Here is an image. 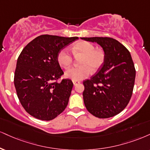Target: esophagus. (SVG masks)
<instances>
[{
  "label": "esophagus",
  "mask_w": 150,
  "mask_h": 150,
  "mask_svg": "<svg viewBox=\"0 0 150 150\" xmlns=\"http://www.w3.org/2000/svg\"><path fill=\"white\" fill-rule=\"evenodd\" d=\"M73 84H74V85H77V84H79V83H80V82H79V81H73Z\"/></svg>",
  "instance_id": "obj_1"
}]
</instances>
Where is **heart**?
Returning <instances> with one entry per match:
<instances>
[{"label": "heart", "mask_w": 150, "mask_h": 150, "mask_svg": "<svg viewBox=\"0 0 150 150\" xmlns=\"http://www.w3.org/2000/svg\"><path fill=\"white\" fill-rule=\"evenodd\" d=\"M71 51L75 56H82L80 67H72L65 72V77L73 81H80L87 77L91 71L96 72L103 64L105 54L103 50L95 48L91 42L80 41L71 47ZM59 64L63 68H67L73 62V57L67 49L61 50L58 54Z\"/></svg>", "instance_id": "heart-1"}]
</instances>
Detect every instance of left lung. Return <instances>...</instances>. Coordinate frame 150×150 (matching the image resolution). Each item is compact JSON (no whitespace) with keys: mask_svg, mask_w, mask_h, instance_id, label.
Masks as SVG:
<instances>
[{"mask_svg":"<svg viewBox=\"0 0 150 150\" xmlns=\"http://www.w3.org/2000/svg\"><path fill=\"white\" fill-rule=\"evenodd\" d=\"M96 42L103 50V66L83 82V99L87 110L98 118H109L127 107L133 93L136 70L129 50L111 38H81Z\"/></svg>","mask_w":150,"mask_h":150,"instance_id":"left-lung-1","label":"left lung"}]
</instances>
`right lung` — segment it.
<instances>
[{
    "mask_svg": "<svg viewBox=\"0 0 150 150\" xmlns=\"http://www.w3.org/2000/svg\"><path fill=\"white\" fill-rule=\"evenodd\" d=\"M77 39L40 35L18 57L14 86L21 105L35 118L52 120L67 106L73 83L69 79L56 81L64 74L57 57L61 50Z\"/></svg>",
    "mask_w": 150,
    "mask_h": 150,
    "instance_id": "obj_1",
    "label": "right lung"
}]
</instances>
